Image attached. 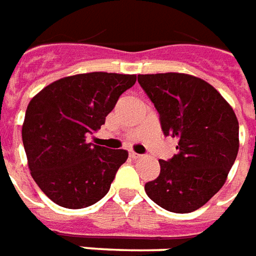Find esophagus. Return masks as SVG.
<instances>
[{"label":"esophagus","instance_id":"34e87169","mask_svg":"<svg viewBox=\"0 0 256 256\" xmlns=\"http://www.w3.org/2000/svg\"><path fill=\"white\" fill-rule=\"evenodd\" d=\"M130 157H131V158H134V160H136V158H140L142 156H140V154L135 153V152H131V153H130Z\"/></svg>","mask_w":256,"mask_h":256}]
</instances>
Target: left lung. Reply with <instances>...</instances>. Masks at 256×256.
I'll return each mask as SVG.
<instances>
[{"label": "left lung", "mask_w": 256, "mask_h": 256, "mask_svg": "<svg viewBox=\"0 0 256 256\" xmlns=\"http://www.w3.org/2000/svg\"><path fill=\"white\" fill-rule=\"evenodd\" d=\"M138 82L160 114L164 135L178 139V154L158 161L160 175L144 184L146 194L166 211H196L220 190L234 164V110L211 84L190 74H139Z\"/></svg>", "instance_id": "obj_1"}]
</instances>
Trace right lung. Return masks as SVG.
<instances>
[{
	"label": "right lung",
	"instance_id": "obj_1",
	"mask_svg": "<svg viewBox=\"0 0 256 256\" xmlns=\"http://www.w3.org/2000/svg\"><path fill=\"white\" fill-rule=\"evenodd\" d=\"M135 74H76L54 81L27 106L22 139L32 179L55 204L85 208L108 194L128 158L122 148L86 142L104 124Z\"/></svg>",
	"mask_w": 256,
	"mask_h": 256
}]
</instances>
